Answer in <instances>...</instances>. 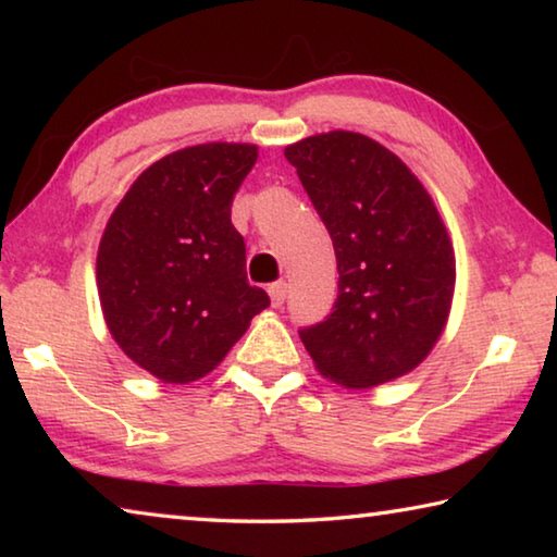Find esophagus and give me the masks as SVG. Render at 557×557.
Wrapping results in <instances>:
<instances>
[{"label":"esophagus","mask_w":557,"mask_h":557,"mask_svg":"<svg viewBox=\"0 0 557 557\" xmlns=\"http://www.w3.org/2000/svg\"><path fill=\"white\" fill-rule=\"evenodd\" d=\"M268 292H270L272 307H282V305H285V299H287V282L285 280L272 282V285L268 287Z\"/></svg>","instance_id":"esophagus-1"}]
</instances>
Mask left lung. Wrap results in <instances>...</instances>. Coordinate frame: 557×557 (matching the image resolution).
Listing matches in <instances>:
<instances>
[{
    "instance_id": "left-lung-1",
    "label": "left lung",
    "mask_w": 557,
    "mask_h": 557,
    "mask_svg": "<svg viewBox=\"0 0 557 557\" xmlns=\"http://www.w3.org/2000/svg\"><path fill=\"white\" fill-rule=\"evenodd\" d=\"M332 235V314L301 326L317 369L348 388L412 371L442 334L455 252L430 194L398 157L358 132H326L285 149Z\"/></svg>"
}]
</instances>
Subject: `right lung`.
Segmentation results:
<instances>
[{"label":"right lung","instance_id":"right-lung-1","mask_svg":"<svg viewBox=\"0 0 557 557\" xmlns=\"http://www.w3.org/2000/svg\"><path fill=\"white\" fill-rule=\"evenodd\" d=\"M258 147L211 143L159 159L110 215L98 250L102 314L122 351L166 383L213 371L270 305L248 285L231 206Z\"/></svg>","mask_w":557,"mask_h":557}]
</instances>
